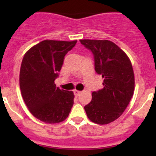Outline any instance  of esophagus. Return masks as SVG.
<instances>
[{
	"instance_id": "34e87169",
	"label": "esophagus",
	"mask_w": 156,
	"mask_h": 156,
	"mask_svg": "<svg viewBox=\"0 0 156 156\" xmlns=\"http://www.w3.org/2000/svg\"><path fill=\"white\" fill-rule=\"evenodd\" d=\"M81 93V91L77 90H74V94H75V95L76 96V97H78V96H79Z\"/></svg>"
}]
</instances>
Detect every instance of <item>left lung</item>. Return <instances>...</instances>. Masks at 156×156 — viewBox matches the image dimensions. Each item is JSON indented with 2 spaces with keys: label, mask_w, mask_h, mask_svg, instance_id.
<instances>
[{
  "label": "left lung",
  "mask_w": 156,
  "mask_h": 156,
  "mask_svg": "<svg viewBox=\"0 0 156 156\" xmlns=\"http://www.w3.org/2000/svg\"><path fill=\"white\" fill-rule=\"evenodd\" d=\"M94 56L97 74L103 78V88L92 93L84 106L88 119L99 125L116 120L130 103L134 90V74L126 53L107 40H80Z\"/></svg>",
  "instance_id": "obj_1"
}]
</instances>
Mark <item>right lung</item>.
I'll list each match as a JSON object with an SVG mask.
<instances>
[{
    "label": "right lung",
    "mask_w": 156,
    "mask_h": 156,
    "mask_svg": "<svg viewBox=\"0 0 156 156\" xmlns=\"http://www.w3.org/2000/svg\"><path fill=\"white\" fill-rule=\"evenodd\" d=\"M76 43L45 40L32 47L23 57L20 74L22 96L30 112L45 123L63 122L74 104L73 92L56 87L54 81L65 56Z\"/></svg>",
    "instance_id": "obj_1"
}]
</instances>
